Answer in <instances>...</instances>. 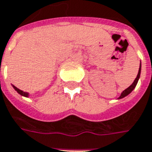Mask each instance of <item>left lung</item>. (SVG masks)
Wrapping results in <instances>:
<instances>
[{"label":"left lung","mask_w":152,"mask_h":152,"mask_svg":"<svg viewBox=\"0 0 152 152\" xmlns=\"http://www.w3.org/2000/svg\"><path fill=\"white\" fill-rule=\"evenodd\" d=\"M140 69H139V72H138V75H137V76H136V78L134 79V82L130 85V86H129L127 89H125L124 91L122 93H121V95H120V97H118V98H122V97H124L125 96H127L128 94H129L130 92H132L134 90V88L135 87V86H136V84H137V82H138V80L139 78H140Z\"/></svg>","instance_id":"1"}]
</instances>
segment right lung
Returning <instances> with one entry per match:
<instances>
[{"label": "right lung", "instance_id": "add662e5", "mask_svg": "<svg viewBox=\"0 0 152 152\" xmlns=\"http://www.w3.org/2000/svg\"><path fill=\"white\" fill-rule=\"evenodd\" d=\"M13 88L17 91V92H18L19 94H21V95H23V96H25V97H28V93L26 92H23V91H22V90H20V89H18V87H16L15 86H13Z\"/></svg>", "mask_w": 152, "mask_h": 152}]
</instances>
